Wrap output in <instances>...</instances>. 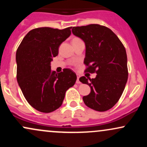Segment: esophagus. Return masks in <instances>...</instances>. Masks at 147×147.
<instances>
[{"label":"esophagus","mask_w":147,"mask_h":147,"mask_svg":"<svg viewBox=\"0 0 147 147\" xmlns=\"http://www.w3.org/2000/svg\"><path fill=\"white\" fill-rule=\"evenodd\" d=\"M77 82H76V83H77V84H80V81H79V77H80V75H79V74H77Z\"/></svg>","instance_id":"34e87169"}]
</instances>
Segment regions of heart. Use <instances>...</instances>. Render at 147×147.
Returning <instances> with one entry per match:
<instances>
[{
  "label": "heart",
  "instance_id": "obj_1",
  "mask_svg": "<svg viewBox=\"0 0 147 147\" xmlns=\"http://www.w3.org/2000/svg\"><path fill=\"white\" fill-rule=\"evenodd\" d=\"M74 39H75V38H74Z\"/></svg>",
  "mask_w": 147,
  "mask_h": 147
}]
</instances>
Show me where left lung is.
Listing matches in <instances>:
<instances>
[{
    "label": "left lung",
    "mask_w": 147,
    "mask_h": 147,
    "mask_svg": "<svg viewBox=\"0 0 147 147\" xmlns=\"http://www.w3.org/2000/svg\"><path fill=\"white\" fill-rule=\"evenodd\" d=\"M72 32L85 43L86 71L97 73L94 79L79 78L90 87V94L83 97L84 104L100 112L109 110L120 98L127 82L125 48L115 34L105 26L73 27Z\"/></svg>",
    "instance_id": "left-lung-1"
}]
</instances>
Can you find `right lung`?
Returning a JSON list of instances; mask_svg holds the SVG:
<instances>
[{
  "instance_id": "add662e5",
  "label": "right lung",
  "mask_w": 147,
  "mask_h": 147,
  "mask_svg": "<svg viewBox=\"0 0 147 147\" xmlns=\"http://www.w3.org/2000/svg\"><path fill=\"white\" fill-rule=\"evenodd\" d=\"M71 28L32 30L16 51L18 86L28 102L40 112L51 113L59 109L66 90L77 80L70 69L57 73L50 65L52 58L58 55L60 45L71 34Z\"/></svg>"
}]
</instances>
